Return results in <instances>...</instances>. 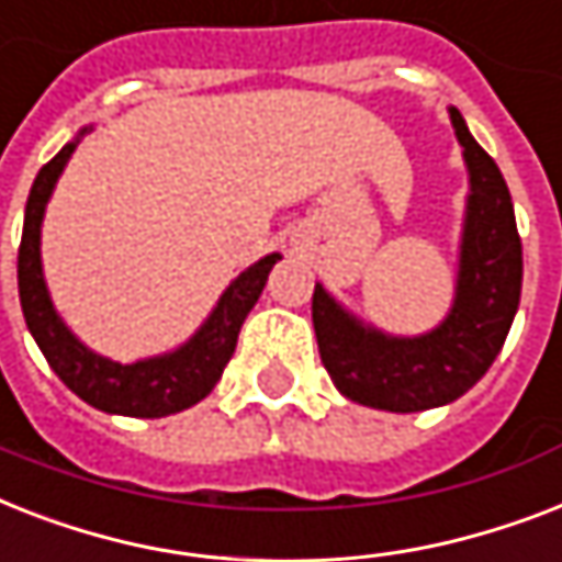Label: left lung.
<instances>
[{
    "label": "left lung",
    "mask_w": 562,
    "mask_h": 562,
    "mask_svg": "<svg viewBox=\"0 0 562 562\" xmlns=\"http://www.w3.org/2000/svg\"><path fill=\"white\" fill-rule=\"evenodd\" d=\"M450 121L464 154L470 194L450 313L420 336H392L357 318L325 286L313 290V327L334 385L359 406L424 412L473 389L514 325L522 293V244L514 203L496 161L470 136L461 112Z\"/></svg>",
    "instance_id": "8db88e82"
}]
</instances>
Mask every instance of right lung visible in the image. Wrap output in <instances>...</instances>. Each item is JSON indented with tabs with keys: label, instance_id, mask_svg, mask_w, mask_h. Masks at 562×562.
Here are the masks:
<instances>
[{
	"label": "right lung",
	"instance_id": "add662e5",
	"mask_svg": "<svg viewBox=\"0 0 562 562\" xmlns=\"http://www.w3.org/2000/svg\"><path fill=\"white\" fill-rule=\"evenodd\" d=\"M92 127H83L60 154L48 165H43L31 186L29 203H25V223H22L20 258H16V281H20V304L25 325H29L34 342L40 345L43 357L63 383L78 394L89 406L101 408L106 415L124 417H168L182 408H191L217 385L223 368L235 353L237 334L244 327V318L267 286L281 255L272 252L260 258L249 269L226 286L214 310L209 313L196 334L179 348L159 357L136 359V362H115L101 357L92 348L80 342L54 310L48 295L46 276H43V258H40V235H43V217L52 200V191L60 179L66 161L71 159L80 138Z\"/></svg>",
	"mask_w": 562,
	"mask_h": 562
}]
</instances>
